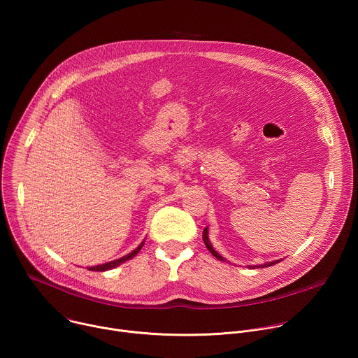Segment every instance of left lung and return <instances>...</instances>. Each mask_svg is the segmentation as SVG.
<instances>
[{"label":"left lung","mask_w":358,"mask_h":358,"mask_svg":"<svg viewBox=\"0 0 358 358\" xmlns=\"http://www.w3.org/2000/svg\"><path fill=\"white\" fill-rule=\"evenodd\" d=\"M202 239H203V242H206L207 249L214 255V257H215L217 259H220V261H225V259L221 257V255L214 249V246L211 245V242H210V239H208V228L203 229V232H202ZM278 262H280V261L266 262V264H264V265H255V266H249V268H250V269H257V268H268V266H272V265H275V264H278Z\"/></svg>","instance_id":"left-lung-1"}]
</instances>
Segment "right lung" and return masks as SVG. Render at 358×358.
Masks as SVG:
<instances>
[{
	"label": "right lung",
	"mask_w": 358,
	"mask_h": 358,
	"mask_svg": "<svg viewBox=\"0 0 358 358\" xmlns=\"http://www.w3.org/2000/svg\"><path fill=\"white\" fill-rule=\"evenodd\" d=\"M143 245H144V241L133 250V252H130L129 255H126V257H123V258H120V259H116V261H112V262H108V264H103V265H97V266H92V268H89V271H94V272H105V271H109V269H113V268H116V266H119V265H122L123 262H126V261H129V259H131V258H134L136 255L140 252V249L143 248Z\"/></svg>",
	"instance_id": "add662e5"
}]
</instances>
